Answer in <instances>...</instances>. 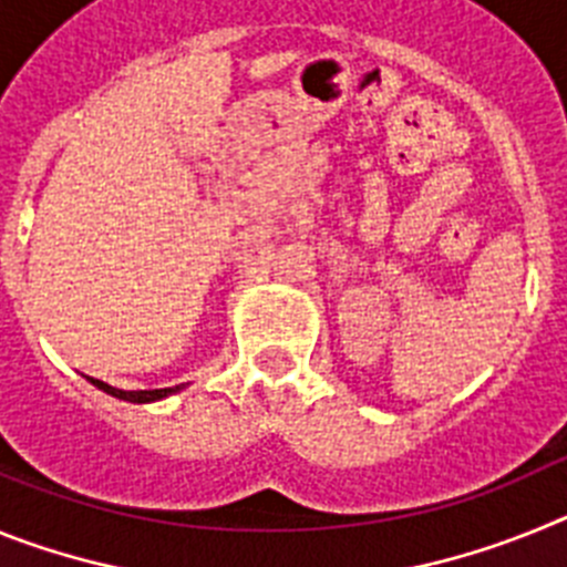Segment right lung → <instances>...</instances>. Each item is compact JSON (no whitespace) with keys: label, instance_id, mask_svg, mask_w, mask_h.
<instances>
[{"label":"right lung","instance_id":"right-lung-1","mask_svg":"<svg viewBox=\"0 0 567 567\" xmlns=\"http://www.w3.org/2000/svg\"><path fill=\"white\" fill-rule=\"evenodd\" d=\"M90 383L96 385V389H102L104 394H110V398H118V400H127V403H155V400H164L169 398V394L182 392V385H169V389H144V392H124V389H115V385L104 383V380H96V378H87Z\"/></svg>","mask_w":567,"mask_h":567}]
</instances>
